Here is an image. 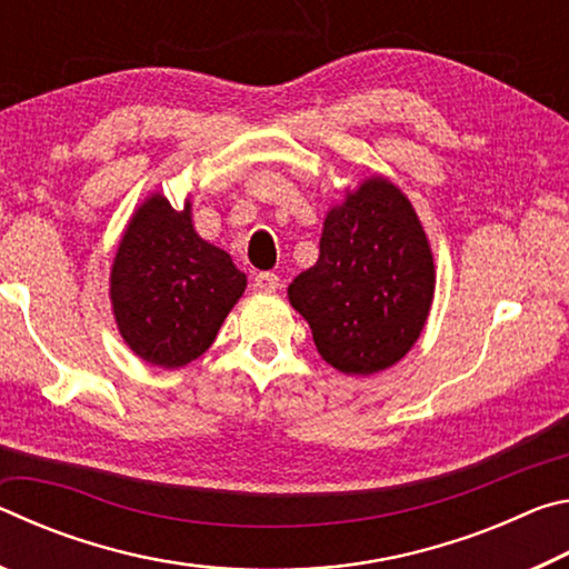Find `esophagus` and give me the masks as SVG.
Returning <instances> with one entry per match:
<instances>
[{
    "mask_svg": "<svg viewBox=\"0 0 569 569\" xmlns=\"http://www.w3.org/2000/svg\"><path fill=\"white\" fill-rule=\"evenodd\" d=\"M253 288L256 291H266V293H273L281 288V278H278L276 273L271 271H263V273H256L253 278Z\"/></svg>",
    "mask_w": 569,
    "mask_h": 569,
    "instance_id": "esophagus-1",
    "label": "esophagus"
}]
</instances>
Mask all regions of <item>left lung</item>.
<instances>
[{"label": "left lung", "instance_id": "1", "mask_svg": "<svg viewBox=\"0 0 569 569\" xmlns=\"http://www.w3.org/2000/svg\"><path fill=\"white\" fill-rule=\"evenodd\" d=\"M288 298L323 361L351 377L409 353L435 298V258L407 196L369 178L323 220L321 253Z\"/></svg>", "mask_w": 569, "mask_h": 569}]
</instances>
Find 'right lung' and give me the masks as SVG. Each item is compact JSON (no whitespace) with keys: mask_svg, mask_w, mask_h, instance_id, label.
<instances>
[{"mask_svg":"<svg viewBox=\"0 0 569 569\" xmlns=\"http://www.w3.org/2000/svg\"><path fill=\"white\" fill-rule=\"evenodd\" d=\"M243 288L246 273L226 250L192 230L190 203L176 210L162 196H152L132 216L110 276L124 343L162 369L206 353Z\"/></svg>","mask_w":569,"mask_h":569,"instance_id":"1","label":"right lung"}]
</instances>
